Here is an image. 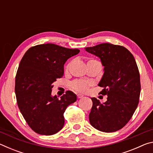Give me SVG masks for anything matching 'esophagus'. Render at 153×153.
Returning a JSON list of instances; mask_svg holds the SVG:
<instances>
[{"mask_svg": "<svg viewBox=\"0 0 153 153\" xmlns=\"http://www.w3.org/2000/svg\"><path fill=\"white\" fill-rule=\"evenodd\" d=\"M77 98H82L84 97V95L80 94H77Z\"/></svg>", "mask_w": 153, "mask_h": 153, "instance_id": "obj_1", "label": "esophagus"}]
</instances>
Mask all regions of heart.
I'll use <instances>...</instances> for the list:
<instances>
[{
  "mask_svg": "<svg viewBox=\"0 0 153 153\" xmlns=\"http://www.w3.org/2000/svg\"><path fill=\"white\" fill-rule=\"evenodd\" d=\"M68 67L69 65L67 67ZM91 85L92 83L90 81H86L84 79H76L71 83V88L79 92H86Z\"/></svg>",
  "mask_w": 153,
  "mask_h": 153,
  "instance_id": "heart-1",
  "label": "heart"
}]
</instances>
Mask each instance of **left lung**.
Returning a JSON list of instances; mask_svg holds the SVG:
<instances>
[{"instance_id":"obj_1","label":"left lung","mask_w":153,"mask_h":153,"mask_svg":"<svg viewBox=\"0 0 153 153\" xmlns=\"http://www.w3.org/2000/svg\"><path fill=\"white\" fill-rule=\"evenodd\" d=\"M85 49L98 56L105 67L98 86L103 88L99 94L107 96L104 103L91 98L90 123L103 132L116 131L130 120L139 102L140 79L135 59L126 48L109 43Z\"/></svg>"}]
</instances>
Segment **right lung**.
Listing matches in <instances>:
<instances>
[{
	"label": "right lung",
	"mask_w": 153,
	"mask_h": 153,
	"mask_svg": "<svg viewBox=\"0 0 153 153\" xmlns=\"http://www.w3.org/2000/svg\"><path fill=\"white\" fill-rule=\"evenodd\" d=\"M79 53L54 44L30 48L21 60L15 77L17 103L32 130L53 135L63 128L66 108L76 101V95L67 90L59 99L52 97L53 83L63 77L64 64Z\"/></svg>",
	"instance_id": "right-lung-1"
}]
</instances>
